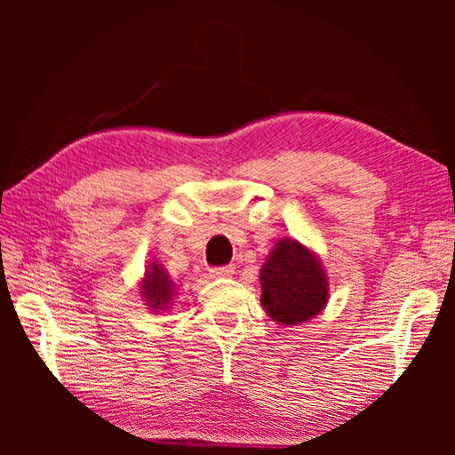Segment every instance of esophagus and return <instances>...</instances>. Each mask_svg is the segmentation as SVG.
Listing matches in <instances>:
<instances>
[{
  "mask_svg": "<svg viewBox=\"0 0 455 455\" xmlns=\"http://www.w3.org/2000/svg\"><path fill=\"white\" fill-rule=\"evenodd\" d=\"M211 275L214 276V279H228V276L235 275V267L233 265L214 267V268H211Z\"/></svg>",
  "mask_w": 455,
  "mask_h": 455,
  "instance_id": "esophagus-1",
  "label": "esophagus"
}]
</instances>
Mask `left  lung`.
Here are the masks:
<instances>
[{
  "label": "left lung",
  "mask_w": 455,
  "mask_h": 455,
  "mask_svg": "<svg viewBox=\"0 0 455 455\" xmlns=\"http://www.w3.org/2000/svg\"><path fill=\"white\" fill-rule=\"evenodd\" d=\"M265 311L281 325L309 321L327 303V279L319 260L297 241H281L260 271Z\"/></svg>",
  "instance_id": "obj_1"
}]
</instances>
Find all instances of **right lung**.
<instances>
[{
    "mask_svg": "<svg viewBox=\"0 0 455 455\" xmlns=\"http://www.w3.org/2000/svg\"><path fill=\"white\" fill-rule=\"evenodd\" d=\"M172 289H174L172 281L168 279L166 273L158 265L152 263L150 271L146 273V281L142 284V292H144L146 301H148L154 309L163 311L164 307L171 303Z\"/></svg>",
    "mask_w": 455,
    "mask_h": 455,
    "instance_id": "right-lung-1",
    "label": "right lung"
}]
</instances>
